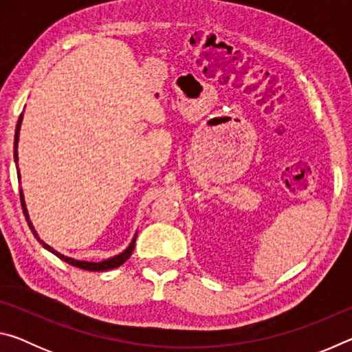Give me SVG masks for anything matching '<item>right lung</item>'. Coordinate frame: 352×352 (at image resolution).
<instances>
[{
  "mask_svg": "<svg viewBox=\"0 0 352 352\" xmlns=\"http://www.w3.org/2000/svg\"><path fill=\"white\" fill-rule=\"evenodd\" d=\"M21 121H23V113L19 118V122H16V130H15V142H14V158H15V163H19V152H16V147H19V138H20V127H21ZM19 180H20V170H19ZM20 200H21V208H23V214H25L26 217V222L29 225V228H31V231L34 233V236L37 237V241H40V237L37 234V231L34 230V225L31 223V220H29V214H28V210H26V204H25V195H23V190L20 189ZM135 241H136V234L133 237V241L130 242V245L124 250L122 253H119L118 256H113V258H109L105 261H100V262H87V261H77L74 258H68V256H63L58 252H56L54 248H51L47 243H45L43 241H40L41 243H43V247L47 250V252L54 253L57 258H60L62 261L68 262V264L74 265V267H79V269L82 270H90V272H104V270H111V269H116V267L122 265L124 262H126L130 256H132V252L135 248Z\"/></svg>",
  "mask_w": 352,
  "mask_h": 352,
  "instance_id": "right-lung-1",
  "label": "right lung"
}]
</instances>
